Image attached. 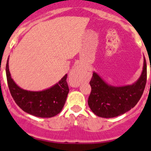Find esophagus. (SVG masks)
<instances>
[{"label":"esophagus","mask_w":151,"mask_h":151,"mask_svg":"<svg viewBox=\"0 0 151 151\" xmlns=\"http://www.w3.org/2000/svg\"><path fill=\"white\" fill-rule=\"evenodd\" d=\"M84 71L80 66H76L73 68L69 74V82L72 87L77 88L80 86L83 80V74Z\"/></svg>","instance_id":"34e87169"}]
</instances>
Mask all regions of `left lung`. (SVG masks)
<instances>
[{"label": "left lung", "mask_w": 151, "mask_h": 151, "mask_svg": "<svg viewBox=\"0 0 151 151\" xmlns=\"http://www.w3.org/2000/svg\"><path fill=\"white\" fill-rule=\"evenodd\" d=\"M146 80L147 64L145 57L140 77L132 85L113 86L94 71L90 82L91 92L88 106L95 115L101 118H115L123 115L137 104L144 91Z\"/></svg>", "instance_id": "left-lung-1"}]
</instances>
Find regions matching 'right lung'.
I'll use <instances>...</instances> for the list:
<instances>
[{"label": "right lung", "mask_w": 151, "mask_h": 151, "mask_svg": "<svg viewBox=\"0 0 151 151\" xmlns=\"http://www.w3.org/2000/svg\"><path fill=\"white\" fill-rule=\"evenodd\" d=\"M9 88L16 104L27 113L39 118H52L61 112L69 89L65 74L58 83L40 91H27L15 83L11 77L9 58L6 66Z\"/></svg>", "instance_id": "right-lung-1"}]
</instances>
